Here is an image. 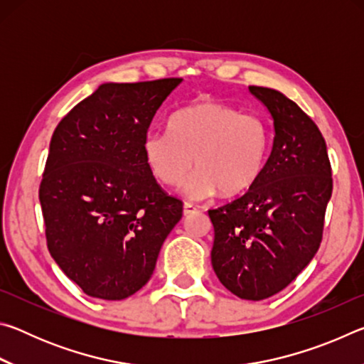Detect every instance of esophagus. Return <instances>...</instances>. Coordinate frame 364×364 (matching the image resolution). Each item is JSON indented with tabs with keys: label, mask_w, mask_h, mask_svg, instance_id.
<instances>
[{
	"label": "esophagus",
	"mask_w": 364,
	"mask_h": 364,
	"mask_svg": "<svg viewBox=\"0 0 364 364\" xmlns=\"http://www.w3.org/2000/svg\"><path fill=\"white\" fill-rule=\"evenodd\" d=\"M196 210H197V207L193 205V204H189V202H184V204H183V213H184V217H188V215L194 213Z\"/></svg>",
	"instance_id": "obj_1"
}]
</instances>
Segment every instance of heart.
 Masks as SVG:
<instances>
[{"mask_svg": "<svg viewBox=\"0 0 364 364\" xmlns=\"http://www.w3.org/2000/svg\"><path fill=\"white\" fill-rule=\"evenodd\" d=\"M268 149L269 130L260 117L208 100L178 110L168 133H149L143 143L147 168L165 186H178L193 164L199 167L184 186L191 199L245 193L260 178Z\"/></svg>", "mask_w": 364, "mask_h": 364, "instance_id": "heart-1", "label": "heart"}]
</instances>
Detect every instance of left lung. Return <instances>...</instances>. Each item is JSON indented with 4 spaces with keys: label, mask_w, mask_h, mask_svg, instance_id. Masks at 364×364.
I'll list each match as a JSON object with an SVG mask.
<instances>
[{
    "label": "left lung",
    "mask_w": 364,
    "mask_h": 364,
    "mask_svg": "<svg viewBox=\"0 0 364 364\" xmlns=\"http://www.w3.org/2000/svg\"><path fill=\"white\" fill-rule=\"evenodd\" d=\"M249 91L271 115L273 147L254 186L208 217L220 282L239 299L263 300L291 284L318 252L332 173L323 134L297 104L263 86Z\"/></svg>",
    "instance_id": "left-lung-1"
}]
</instances>
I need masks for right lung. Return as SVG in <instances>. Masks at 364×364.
I'll use <instances>...</instances> for the list:
<instances>
[{
    "instance_id": "add662e5",
    "label": "right lung",
    "mask_w": 364,
    "mask_h": 364,
    "mask_svg": "<svg viewBox=\"0 0 364 364\" xmlns=\"http://www.w3.org/2000/svg\"><path fill=\"white\" fill-rule=\"evenodd\" d=\"M180 83H104L53 133L40 184L48 250L90 297L138 292L183 217V202L164 193L143 154L154 115Z\"/></svg>"
}]
</instances>
